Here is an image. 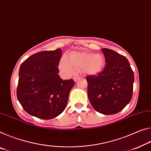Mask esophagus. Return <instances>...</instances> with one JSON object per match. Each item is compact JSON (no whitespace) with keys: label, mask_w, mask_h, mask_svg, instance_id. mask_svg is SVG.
Returning a JSON list of instances; mask_svg holds the SVG:
<instances>
[{"label":"esophagus","mask_w":151,"mask_h":151,"mask_svg":"<svg viewBox=\"0 0 151 151\" xmlns=\"http://www.w3.org/2000/svg\"><path fill=\"white\" fill-rule=\"evenodd\" d=\"M80 78V77H79V76H74V77H73V80L75 81V82H76V81H78V78Z\"/></svg>","instance_id":"obj_1"}]
</instances>
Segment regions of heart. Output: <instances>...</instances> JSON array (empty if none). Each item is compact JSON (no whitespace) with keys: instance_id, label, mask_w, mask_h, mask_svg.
I'll list each match as a JSON object with an SVG mask.
<instances>
[{"instance_id":"heart-1","label":"heart","mask_w":151,"mask_h":151,"mask_svg":"<svg viewBox=\"0 0 151 151\" xmlns=\"http://www.w3.org/2000/svg\"><path fill=\"white\" fill-rule=\"evenodd\" d=\"M104 66L105 59L101 54H94L88 52H71L68 59L63 57L59 64L60 69L66 75H73L75 68L76 70L83 69L89 75H97L103 70Z\"/></svg>"}]
</instances>
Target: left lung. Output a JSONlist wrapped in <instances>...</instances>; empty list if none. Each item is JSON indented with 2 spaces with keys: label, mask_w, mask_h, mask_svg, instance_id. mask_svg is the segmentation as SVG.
Segmentation results:
<instances>
[{
  "label": "left lung",
  "mask_w": 151,
  "mask_h": 151,
  "mask_svg": "<svg viewBox=\"0 0 151 151\" xmlns=\"http://www.w3.org/2000/svg\"><path fill=\"white\" fill-rule=\"evenodd\" d=\"M106 65L97 75H88L87 93L95 110L112 115L122 110L132 97L133 70L127 58L114 50L102 48Z\"/></svg>",
  "instance_id": "1"
}]
</instances>
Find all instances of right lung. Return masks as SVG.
Listing matches in <instances>:
<instances>
[{
	"instance_id": "1",
	"label": "right lung",
	"mask_w": 151,
	"mask_h": 151,
	"mask_svg": "<svg viewBox=\"0 0 151 151\" xmlns=\"http://www.w3.org/2000/svg\"><path fill=\"white\" fill-rule=\"evenodd\" d=\"M61 49L33 54L21 64L17 97L26 112L38 118L50 119L59 116L66 106L75 85L58 75Z\"/></svg>"
}]
</instances>
